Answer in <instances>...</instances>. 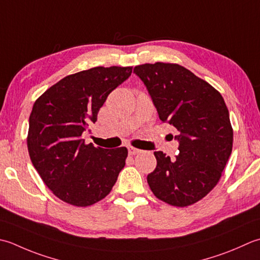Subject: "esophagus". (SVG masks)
I'll use <instances>...</instances> for the list:
<instances>
[{
    "instance_id": "obj_1",
    "label": "esophagus",
    "mask_w": 260,
    "mask_h": 260,
    "mask_svg": "<svg viewBox=\"0 0 260 260\" xmlns=\"http://www.w3.org/2000/svg\"><path fill=\"white\" fill-rule=\"evenodd\" d=\"M128 153H129L131 155L139 154V153H141V150L136 149V147H133V146H129V147H128Z\"/></svg>"
}]
</instances>
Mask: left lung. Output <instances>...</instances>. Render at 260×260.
I'll list each match as a JSON object with an SVG mask.
<instances>
[{
  "label": "left lung",
  "instance_id": "obj_1",
  "mask_svg": "<svg viewBox=\"0 0 260 260\" xmlns=\"http://www.w3.org/2000/svg\"><path fill=\"white\" fill-rule=\"evenodd\" d=\"M134 73L146 85L162 123L179 132V154L171 160L162 151L154 152L156 168L147 175V184L167 204H195L217 185L232 152L233 129L224 99L179 64H142Z\"/></svg>",
  "mask_w": 260,
  "mask_h": 260
}]
</instances>
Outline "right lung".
Wrapping results in <instances>:
<instances>
[{"label": "right lung", "instance_id": "add662e5", "mask_svg": "<svg viewBox=\"0 0 260 260\" xmlns=\"http://www.w3.org/2000/svg\"><path fill=\"white\" fill-rule=\"evenodd\" d=\"M132 66H96L70 74L35 101L29 117L30 160L53 194L68 204L93 205L113 189L128 151L85 144L82 133Z\"/></svg>", "mask_w": 260, "mask_h": 260}]
</instances>
